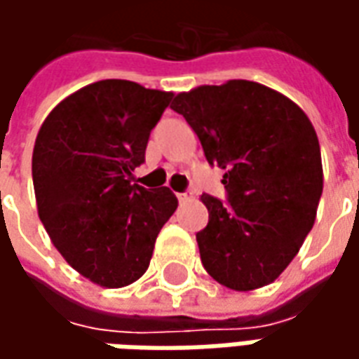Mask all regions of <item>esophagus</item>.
<instances>
[{
	"label": "esophagus",
	"mask_w": 359,
	"mask_h": 359,
	"mask_svg": "<svg viewBox=\"0 0 359 359\" xmlns=\"http://www.w3.org/2000/svg\"><path fill=\"white\" fill-rule=\"evenodd\" d=\"M177 198H179L180 203H184L192 198V194H190V192H177Z\"/></svg>",
	"instance_id": "esophagus-1"
}]
</instances>
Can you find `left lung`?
<instances>
[{
  "mask_svg": "<svg viewBox=\"0 0 359 359\" xmlns=\"http://www.w3.org/2000/svg\"><path fill=\"white\" fill-rule=\"evenodd\" d=\"M172 111L200 138L208 163L225 169L226 200L202 194L210 211L196 233L205 271L233 290L273 283L313 226L323 192L321 149L306 113L250 81L179 94Z\"/></svg>",
  "mask_w": 359,
  "mask_h": 359,
  "instance_id": "8db88e82",
  "label": "left lung"
}]
</instances>
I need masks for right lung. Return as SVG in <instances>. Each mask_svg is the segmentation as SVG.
<instances>
[{"label": "right lung", "instance_id": "1", "mask_svg": "<svg viewBox=\"0 0 359 359\" xmlns=\"http://www.w3.org/2000/svg\"><path fill=\"white\" fill-rule=\"evenodd\" d=\"M171 100L130 81L94 82L59 103L36 136L38 215L67 264L92 283L121 288L140 278L177 210L167 187L133 182Z\"/></svg>", "mask_w": 359, "mask_h": 359}]
</instances>
